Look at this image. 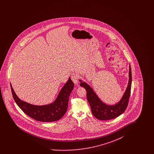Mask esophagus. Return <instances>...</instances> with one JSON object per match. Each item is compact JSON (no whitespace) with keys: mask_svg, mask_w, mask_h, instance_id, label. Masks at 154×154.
<instances>
[{"mask_svg":"<svg viewBox=\"0 0 154 154\" xmlns=\"http://www.w3.org/2000/svg\"><path fill=\"white\" fill-rule=\"evenodd\" d=\"M78 78L79 77H78V75H77V74L73 73L71 75V79H72V80L73 81V82L75 84H78V83H79Z\"/></svg>","mask_w":154,"mask_h":154,"instance_id":"1","label":"esophagus"}]
</instances>
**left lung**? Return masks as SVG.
<instances>
[{
    "label": "left lung",
    "mask_w": 154,
    "mask_h": 154,
    "mask_svg": "<svg viewBox=\"0 0 154 154\" xmlns=\"http://www.w3.org/2000/svg\"><path fill=\"white\" fill-rule=\"evenodd\" d=\"M80 86L85 88L87 91V97L91 106L93 115L99 120H109L117 118L124 112L129 102L131 95L132 85V72L131 67L129 66V81L128 87L125 91L121 99L115 104L109 105L100 100L96 94L95 92L87 83L81 80Z\"/></svg>",
    "instance_id": "obj_1"
}]
</instances>
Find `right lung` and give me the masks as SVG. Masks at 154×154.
Listing matches in <instances>:
<instances>
[{"instance_id":"add662e5","label":"right lung","mask_w":154,"mask_h":154,"mask_svg":"<svg viewBox=\"0 0 154 154\" xmlns=\"http://www.w3.org/2000/svg\"><path fill=\"white\" fill-rule=\"evenodd\" d=\"M11 89L15 102L18 107L30 117L40 122H53L60 119L66 113L70 95L74 88V83L70 77L61 89L55 100L52 103L36 106L21 100Z\"/></svg>"}]
</instances>
